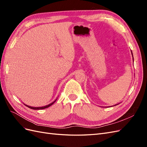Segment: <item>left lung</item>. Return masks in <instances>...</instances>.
I'll return each mask as SVG.
<instances>
[{
	"instance_id": "1",
	"label": "left lung",
	"mask_w": 147,
	"mask_h": 147,
	"mask_svg": "<svg viewBox=\"0 0 147 147\" xmlns=\"http://www.w3.org/2000/svg\"><path fill=\"white\" fill-rule=\"evenodd\" d=\"M131 54H132V59H133V61H134V57H133V55H132V51H131ZM118 105V104H116V105Z\"/></svg>"
}]
</instances>
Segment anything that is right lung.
Here are the masks:
<instances>
[{"mask_svg": "<svg viewBox=\"0 0 147 147\" xmlns=\"http://www.w3.org/2000/svg\"><path fill=\"white\" fill-rule=\"evenodd\" d=\"M56 100H57V99L55 100V101H53L52 103H51V104H48V105H45V106H44V107H31V106H29V105H26L25 104H24L26 106H27L28 107H29V108H30V109H34V110H42V109H47V108H48V107H50L51 105H52L53 104L55 103V102L56 101Z\"/></svg>", "mask_w": 147, "mask_h": 147, "instance_id": "obj_1", "label": "right lung"}]
</instances>
